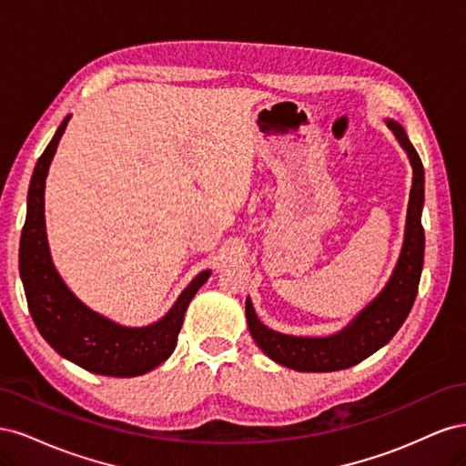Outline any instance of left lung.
Segmentation results:
<instances>
[{
	"mask_svg": "<svg viewBox=\"0 0 466 466\" xmlns=\"http://www.w3.org/2000/svg\"><path fill=\"white\" fill-rule=\"evenodd\" d=\"M389 130L399 139L412 165V188L406 211L404 241L397 266L377 298L365 305L342 330L329 336H293L268 329L255 313L247 298L245 313L250 336L257 346L276 363L295 371L329 373L348 370L383 348L402 327L414 305L418 284L424 266L426 237L421 228L424 209V165L399 122L385 120Z\"/></svg>",
	"mask_w": 466,
	"mask_h": 466,
	"instance_id": "8db88e82",
	"label": "left lung"
}]
</instances>
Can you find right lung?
<instances>
[{"mask_svg": "<svg viewBox=\"0 0 466 466\" xmlns=\"http://www.w3.org/2000/svg\"><path fill=\"white\" fill-rule=\"evenodd\" d=\"M67 115L33 171L26 219L19 247V272L29 311L42 338L58 354L96 375L137 377L161 365L175 351L185 313L211 270H202L178 295L175 305L147 327H124L93 311L66 286L50 257L45 223V187Z\"/></svg>", "mask_w": 466, "mask_h": 466, "instance_id": "add662e5", "label": "right lung"}]
</instances>
